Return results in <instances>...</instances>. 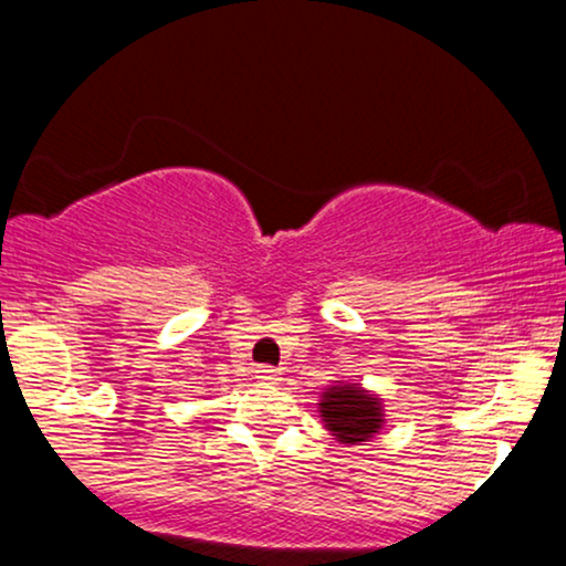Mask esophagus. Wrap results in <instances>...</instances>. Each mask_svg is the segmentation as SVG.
<instances>
[{
  "label": "esophagus",
  "mask_w": 566,
  "mask_h": 566,
  "mask_svg": "<svg viewBox=\"0 0 566 566\" xmlns=\"http://www.w3.org/2000/svg\"><path fill=\"white\" fill-rule=\"evenodd\" d=\"M255 378L265 382V386H274V382L282 380V373L276 367H258L255 369Z\"/></svg>",
  "instance_id": "obj_1"
}]
</instances>
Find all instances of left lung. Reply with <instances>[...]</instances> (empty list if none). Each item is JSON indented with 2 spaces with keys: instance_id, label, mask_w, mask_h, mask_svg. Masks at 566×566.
Wrapping results in <instances>:
<instances>
[{
  "instance_id": "8db88e82",
  "label": "left lung",
  "mask_w": 566,
  "mask_h": 566,
  "mask_svg": "<svg viewBox=\"0 0 566 566\" xmlns=\"http://www.w3.org/2000/svg\"><path fill=\"white\" fill-rule=\"evenodd\" d=\"M319 418L335 441L356 447L382 431L386 409H382L380 396L367 391L361 382L335 380L319 396Z\"/></svg>"
}]
</instances>
